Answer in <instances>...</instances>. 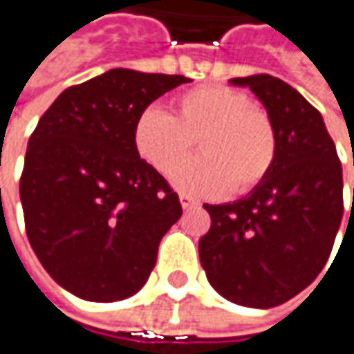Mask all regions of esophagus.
Masks as SVG:
<instances>
[{
	"label": "esophagus",
	"instance_id": "1",
	"mask_svg": "<svg viewBox=\"0 0 354 354\" xmlns=\"http://www.w3.org/2000/svg\"><path fill=\"white\" fill-rule=\"evenodd\" d=\"M179 201H181V207H183V209H191V207H195V205H197V201H195L193 197H189V195H181V197H179Z\"/></svg>",
	"mask_w": 354,
	"mask_h": 354
}]
</instances>
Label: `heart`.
<instances>
[{
	"label": "heart",
	"mask_w": 354,
	"mask_h": 354,
	"mask_svg": "<svg viewBox=\"0 0 354 354\" xmlns=\"http://www.w3.org/2000/svg\"><path fill=\"white\" fill-rule=\"evenodd\" d=\"M200 141L203 158L173 173V185L195 197L253 191L274 165L279 137L273 119L243 91L203 85L181 93L175 115L151 105L133 125L139 157L161 175L190 154Z\"/></svg>",
	"instance_id": "b5f03b06"
}]
</instances>
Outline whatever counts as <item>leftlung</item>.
<instances>
[{
    "label": "left lung",
    "mask_w": 354,
    "mask_h": 354,
    "mask_svg": "<svg viewBox=\"0 0 354 354\" xmlns=\"http://www.w3.org/2000/svg\"><path fill=\"white\" fill-rule=\"evenodd\" d=\"M231 83L249 87L265 105L279 151L249 195L203 205L211 229L199 241V257L211 287L227 301L271 309L323 271L345 211L343 167L321 113L289 83L267 73Z\"/></svg>",
    "instance_id": "obj_1"
}]
</instances>
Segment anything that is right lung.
I'll return each mask as SVG.
<instances>
[{
	"label": "right lung",
	"instance_id": "obj_1",
	"mask_svg": "<svg viewBox=\"0 0 354 354\" xmlns=\"http://www.w3.org/2000/svg\"><path fill=\"white\" fill-rule=\"evenodd\" d=\"M183 75L111 69L67 87L27 143L19 181L29 245L63 289L111 303L139 291L183 209L133 143L137 115L189 83Z\"/></svg>",
	"mask_w": 354,
	"mask_h": 354
}]
</instances>
